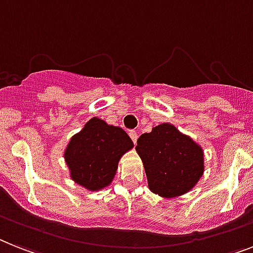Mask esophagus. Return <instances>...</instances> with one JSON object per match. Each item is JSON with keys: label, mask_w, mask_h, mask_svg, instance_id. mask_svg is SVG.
I'll list each match as a JSON object with an SVG mask.
<instances>
[{"label": "esophagus", "mask_w": 253, "mask_h": 253, "mask_svg": "<svg viewBox=\"0 0 253 253\" xmlns=\"http://www.w3.org/2000/svg\"><path fill=\"white\" fill-rule=\"evenodd\" d=\"M129 135H130L131 141L135 143V142H137V138H138V133L135 130H129Z\"/></svg>", "instance_id": "obj_1"}]
</instances>
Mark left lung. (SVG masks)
Segmentation results:
<instances>
[{"instance_id": "left-lung-1", "label": "left lung", "mask_w": 253, "mask_h": 253, "mask_svg": "<svg viewBox=\"0 0 253 253\" xmlns=\"http://www.w3.org/2000/svg\"><path fill=\"white\" fill-rule=\"evenodd\" d=\"M149 189L163 198L189 193L204 172L203 149L172 124L163 123L137 141Z\"/></svg>"}]
</instances>
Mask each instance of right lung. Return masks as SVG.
I'll return each instance as SVG.
<instances>
[{
    "mask_svg": "<svg viewBox=\"0 0 253 253\" xmlns=\"http://www.w3.org/2000/svg\"><path fill=\"white\" fill-rule=\"evenodd\" d=\"M133 146L124 129L91 118L71 138L64 151L71 178L90 191L104 189L112 182L119 160Z\"/></svg>",
    "mask_w": 253,
    "mask_h": 253,
    "instance_id": "1",
    "label": "right lung"
}]
</instances>
